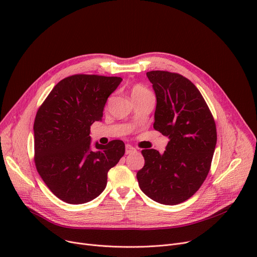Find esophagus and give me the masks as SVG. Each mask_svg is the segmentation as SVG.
<instances>
[{
  "label": "esophagus",
  "mask_w": 257,
  "mask_h": 257,
  "mask_svg": "<svg viewBox=\"0 0 257 257\" xmlns=\"http://www.w3.org/2000/svg\"><path fill=\"white\" fill-rule=\"evenodd\" d=\"M136 151V148H133L131 145H126V154H131Z\"/></svg>",
  "instance_id": "obj_1"
}]
</instances>
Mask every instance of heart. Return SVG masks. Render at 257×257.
<instances>
[{"label":"heart","instance_id":"obj_1","mask_svg":"<svg viewBox=\"0 0 257 257\" xmlns=\"http://www.w3.org/2000/svg\"><path fill=\"white\" fill-rule=\"evenodd\" d=\"M131 94H132V98L136 100V99H141V98H144L147 96H150V94H152V93L147 87L137 84L132 87Z\"/></svg>","mask_w":257,"mask_h":257}]
</instances>
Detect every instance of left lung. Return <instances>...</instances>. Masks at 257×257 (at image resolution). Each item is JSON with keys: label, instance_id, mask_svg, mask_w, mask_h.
<instances>
[{"label": "left lung", "instance_id": "1", "mask_svg": "<svg viewBox=\"0 0 257 257\" xmlns=\"http://www.w3.org/2000/svg\"><path fill=\"white\" fill-rule=\"evenodd\" d=\"M156 93L154 129L169 137L164 154L145 149L137 174L141 190L152 200L176 205L190 199L206 179L217 144L211 111L192 81L177 73L147 72Z\"/></svg>", "mask_w": 257, "mask_h": 257}]
</instances>
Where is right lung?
<instances>
[{"instance_id": "1", "label": "right lung", "mask_w": 257, "mask_h": 257, "mask_svg": "<svg viewBox=\"0 0 257 257\" xmlns=\"http://www.w3.org/2000/svg\"><path fill=\"white\" fill-rule=\"evenodd\" d=\"M120 77L77 74L54 86L34 120V163L49 190L70 204H82L106 187L107 174L125 154L114 140L90 149V126L101 120Z\"/></svg>"}]
</instances>
